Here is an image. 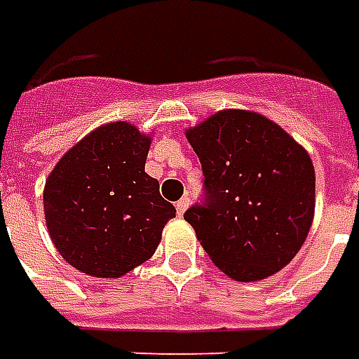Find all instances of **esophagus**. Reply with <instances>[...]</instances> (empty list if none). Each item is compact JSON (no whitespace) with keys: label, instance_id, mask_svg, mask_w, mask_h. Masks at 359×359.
I'll list each match as a JSON object with an SVG mask.
<instances>
[{"label":"esophagus","instance_id":"34e87169","mask_svg":"<svg viewBox=\"0 0 359 359\" xmlns=\"http://www.w3.org/2000/svg\"><path fill=\"white\" fill-rule=\"evenodd\" d=\"M189 196H183L180 201L176 202V210H177V215H183L185 214V210L189 208Z\"/></svg>","mask_w":359,"mask_h":359}]
</instances>
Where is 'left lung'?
I'll list each match as a JSON object with an SVG mask.
<instances>
[{
    "label": "left lung",
    "instance_id": "left-lung-1",
    "mask_svg": "<svg viewBox=\"0 0 359 359\" xmlns=\"http://www.w3.org/2000/svg\"><path fill=\"white\" fill-rule=\"evenodd\" d=\"M204 174V204L185 221L229 278L257 282L306 241L316 206L309 151L265 115L223 109L185 130Z\"/></svg>",
    "mask_w": 359,
    "mask_h": 359
}]
</instances>
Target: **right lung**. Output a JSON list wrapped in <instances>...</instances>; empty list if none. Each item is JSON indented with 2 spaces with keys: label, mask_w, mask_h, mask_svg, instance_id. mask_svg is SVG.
Listing matches in <instances>:
<instances>
[{
  "label": "right lung",
  "mask_w": 359,
  "mask_h": 359,
  "mask_svg": "<svg viewBox=\"0 0 359 359\" xmlns=\"http://www.w3.org/2000/svg\"><path fill=\"white\" fill-rule=\"evenodd\" d=\"M151 136L126 121L79 140L48 174L43 208L62 257L96 278H118L157 250L176 208L145 172Z\"/></svg>",
  "instance_id": "obj_1"
}]
</instances>
